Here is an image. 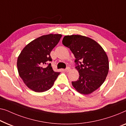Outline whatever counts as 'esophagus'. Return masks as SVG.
I'll list each match as a JSON object with an SVG mask.
<instances>
[{
  "label": "esophagus",
  "mask_w": 126,
  "mask_h": 126,
  "mask_svg": "<svg viewBox=\"0 0 126 126\" xmlns=\"http://www.w3.org/2000/svg\"><path fill=\"white\" fill-rule=\"evenodd\" d=\"M70 70V67H69V66L66 67V68L65 69V71H66V72H69Z\"/></svg>",
  "instance_id": "1"
}]
</instances>
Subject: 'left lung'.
<instances>
[{
	"instance_id": "left-lung-1",
	"label": "left lung",
	"mask_w": 126,
	"mask_h": 126,
	"mask_svg": "<svg viewBox=\"0 0 126 126\" xmlns=\"http://www.w3.org/2000/svg\"><path fill=\"white\" fill-rule=\"evenodd\" d=\"M63 44L76 58L79 77L72 82L73 86L81 94L92 93L103 84L108 74L109 59L105 50L94 40L81 35L65 36Z\"/></svg>"
}]
</instances>
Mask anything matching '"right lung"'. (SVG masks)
Returning <instances> with one entry per match:
<instances>
[{"mask_svg": "<svg viewBox=\"0 0 126 126\" xmlns=\"http://www.w3.org/2000/svg\"><path fill=\"white\" fill-rule=\"evenodd\" d=\"M62 35L42 36L27 45L17 61L19 76L27 86L35 92H44L52 87L60 73L53 70L50 52Z\"/></svg>", "mask_w": 126, "mask_h": 126, "instance_id": "right-lung-1", "label": "right lung"}]
</instances>
